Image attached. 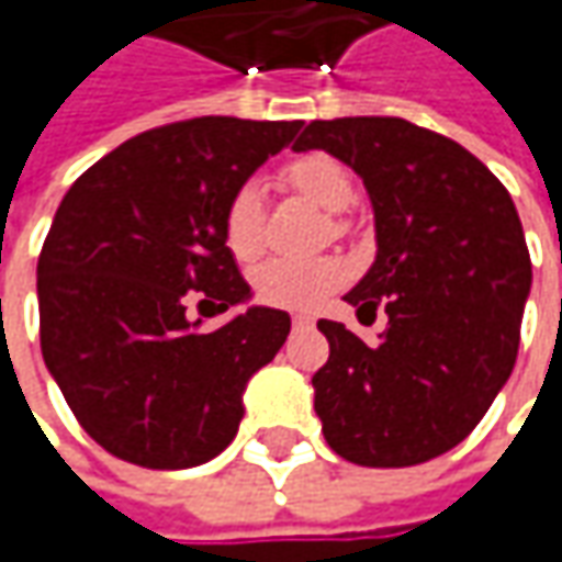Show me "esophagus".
I'll return each mask as SVG.
<instances>
[{
  "label": "esophagus",
  "mask_w": 562,
  "mask_h": 562,
  "mask_svg": "<svg viewBox=\"0 0 562 562\" xmlns=\"http://www.w3.org/2000/svg\"><path fill=\"white\" fill-rule=\"evenodd\" d=\"M291 325H293V328H310V325H313V315L293 313L291 315Z\"/></svg>",
  "instance_id": "1"
}]
</instances>
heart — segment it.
I'll list each match as a JSON object with an SVG mask.
<instances>
[{"label": "heart", "mask_w": 562, "mask_h": 562, "mask_svg": "<svg viewBox=\"0 0 562 562\" xmlns=\"http://www.w3.org/2000/svg\"><path fill=\"white\" fill-rule=\"evenodd\" d=\"M281 184L291 193L310 200L325 212H340L353 200V181L350 171L328 153H303L281 168ZM225 247L237 262H252L262 252V234H266V215H262V196L256 184L237 187L225 205L222 218ZM335 234H344V222L337 218ZM347 269L337 259H313V262H288L274 259L252 274V291L262 303L281 306V310H310L322 296L344 284Z\"/></svg>", "instance_id": "obj_1"}]
</instances>
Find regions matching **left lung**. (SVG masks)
<instances>
[{
    "instance_id": "1",
    "label": "left lung",
    "mask_w": 562,
    "mask_h": 562,
    "mask_svg": "<svg viewBox=\"0 0 562 562\" xmlns=\"http://www.w3.org/2000/svg\"><path fill=\"white\" fill-rule=\"evenodd\" d=\"M293 149L347 162L375 209L378 256L344 300L387 313L378 344L318 322L328 362L315 413L337 457L400 469L435 460L482 422L519 353L531 259L487 165L403 119L313 121Z\"/></svg>"
}]
</instances>
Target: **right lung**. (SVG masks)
Here are the masks:
<instances>
[{"label":"right lung","mask_w":562,"mask_h":562,"mask_svg":"<svg viewBox=\"0 0 562 562\" xmlns=\"http://www.w3.org/2000/svg\"><path fill=\"white\" fill-rule=\"evenodd\" d=\"M303 121L205 115L124 140L90 165L55 212L36 262L40 347L80 428L143 469L209 463L234 441L247 381L291 335V315L249 306L225 247L231 193Z\"/></svg>","instance_id":"add662e5"}]
</instances>
